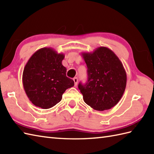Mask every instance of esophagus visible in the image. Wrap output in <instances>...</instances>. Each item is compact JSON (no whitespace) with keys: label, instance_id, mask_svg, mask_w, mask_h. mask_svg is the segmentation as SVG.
<instances>
[{"label":"esophagus","instance_id":"1","mask_svg":"<svg viewBox=\"0 0 154 154\" xmlns=\"http://www.w3.org/2000/svg\"><path fill=\"white\" fill-rule=\"evenodd\" d=\"M73 81L75 83V86H77V83H78V79L77 77H74L73 78Z\"/></svg>","mask_w":154,"mask_h":154}]
</instances>
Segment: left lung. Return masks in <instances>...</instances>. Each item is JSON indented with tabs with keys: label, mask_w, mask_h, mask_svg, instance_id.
<instances>
[{
	"label": "left lung",
	"mask_w": 154,
	"mask_h": 154,
	"mask_svg": "<svg viewBox=\"0 0 154 154\" xmlns=\"http://www.w3.org/2000/svg\"><path fill=\"white\" fill-rule=\"evenodd\" d=\"M87 67L88 81L78 87L83 100L93 109H110L119 102L126 86V73L122 62L106 47H99L93 52H83Z\"/></svg>",
	"instance_id": "obj_1"
}]
</instances>
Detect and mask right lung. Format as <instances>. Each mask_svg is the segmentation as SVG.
<instances>
[{
  "label": "right lung",
  "instance_id": "right-lung-1",
  "mask_svg": "<svg viewBox=\"0 0 154 154\" xmlns=\"http://www.w3.org/2000/svg\"><path fill=\"white\" fill-rule=\"evenodd\" d=\"M65 57L51 48L36 51L26 64L22 83L28 99L35 106L48 109L60 103L66 89L74 81L66 76L62 65Z\"/></svg>",
  "mask_w": 154,
  "mask_h": 154
}]
</instances>
